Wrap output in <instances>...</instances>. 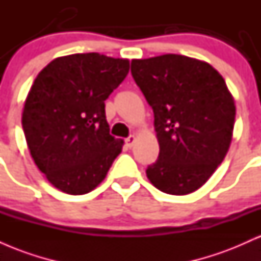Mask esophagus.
Wrapping results in <instances>:
<instances>
[{
	"label": "esophagus",
	"instance_id": "obj_1",
	"mask_svg": "<svg viewBox=\"0 0 261 261\" xmlns=\"http://www.w3.org/2000/svg\"><path fill=\"white\" fill-rule=\"evenodd\" d=\"M134 143H135V136L134 135H130V136L125 140V145H126L128 148H131L134 146Z\"/></svg>",
	"mask_w": 261,
	"mask_h": 261
}]
</instances>
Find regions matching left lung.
Instances as JSON below:
<instances>
[{
  "mask_svg": "<svg viewBox=\"0 0 261 261\" xmlns=\"http://www.w3.org/2000/svg\"><path fill=\"white\" fill-rule=\"evenodd\" d=\"M131 73L152 107L158 160L149 181L170 195L202 187L228 152L234 100L223 77L207 62L167 54L131 61Z\"/></svg>",
  "mask_w": 261,
  "mask_h": 261,
  "instance_id": "left-lung-1",
  "label": "left lung"
}]
</instances>
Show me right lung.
<instances>
[{
  "label": "right lung",
  "instance_id": "1",
  "mask_svg": "<svg viewBox=\"0 0 261 261\" xmlns=\"http://www.w3.org/2000/svg\"><path fill=\"white\" fill-rule=\"evenodd\" d=\"M128 60L98 53L50 62L28 93L22 125L35 164L55 188L83 195L100 184L124 141L109 134L106 104Z\"/></svg>",
  "mask_w": 261,
  "mask_h": 261
}]
</instances>
